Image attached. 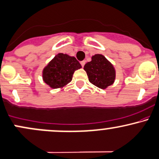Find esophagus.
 I'll return each instance as SVG.
<instances>
[{"label": "esophagus", "instance_id": "34e87169", "mask_svg": "<svg viewBox=\"0 0 159 159\" xmlns=\"http://www.w3.org/2000/svg\"><path fill=\"white\" fill-rule=\"evenodd\" d=\"M84 64H85V61H84V60L81 61V66H82V67H84Z\"/></svg>", "mask_w": 159, "mask_h": 159}]
</instances>
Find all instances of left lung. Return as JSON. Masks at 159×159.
<instances>
[{
    "label": "left lung",
    "instance_id": "left-lung-1",
    "mask_svg": "<svg viewBox=\"0 0 159 159\" xmlns=\"http://www.w3.org/2000/svg\"><path fill=\"white\" fill-rule=\"evenodd\" d=\"M89 81L101 89H106L114 83L116 69L112 64L102 54H95L91 61L84 67Z\"/></svg>",
    "mask_w": 159,
    "mask_h": 159
}]
</instances>
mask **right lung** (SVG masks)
<instances>
[{
	"instance_id": "obj_1",
	"label": "right lung",
	"mask_w": 159,
	"mask_h": 159,
	"mask_svg": "<svg viewBox=\"0 0 159 159\" xmlns=\"http://www.w3.org/2000/svg\"><path fill=\"white\" fill-rule=\"evenodd\" d=\"M81 68V64L75 57L58 53L43 68V81L51 88H63L71 82L75 71Z\"/></svg>"
}]
</instances>
